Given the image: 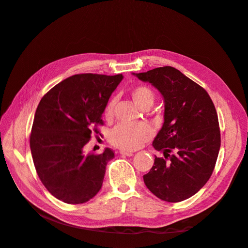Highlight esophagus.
Wrapping results in <instances>:
<instances>
[{"instance_id":"34e87169","label":"esophagus","mask_w":248,"mask_h":248,"mask_svg":"<svg viewBox=\"0 0 248 248\" xmlns=\"http://www.w3.org/2000/svg\"><path fill=\"white\" fill-rule=\"evenodd\" d=\"M120 154L121 155H125V156H132L133 153L132 152H126V151H120Z\"/></svg>"}]
</instances>
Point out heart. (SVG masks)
Instances as JSON below:
<instances>
[{
    "label": "heart",
    "instance_id": "b5f03b06",
    "mask_svg": "<svg viewBox=\"0 0 248 248\" xmlns=\"http://www.w3.org/2000/svg\"><path fill=\"white\" fill-rule=\"evenodd\" d=\"M131 98L134 103L140 108L151 107L155 94L151 89L146 86H139L133 88L130 92ZM114 102L110 101L106 108V116L108 117L111 114ZM153 136L151 127L146 123H134V124H119L117 125L109 136V141L115 147L126 150V151H134L148 141Z\"/></svg>",
    "mask_w": 248,
    "mask_h": 248
}]
</instances>
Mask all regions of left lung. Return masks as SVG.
Returning <instances> with one entry per match:
<instances>
[{
  "label": "left lung",
  "instance_id": "obj_1",
  "mask_svg": "<svg viewBox=\"0 0 248 248\" xmlns=\"http://www.w3.org/2000/svg\"><path fill=\"white\" fill-rule=\"evenodd\" d=\"M158 90L164 121L153 147L156 157L144 182L154 196L170 202L196 194L211 177L220 148L218 117L205 89L178 69L159 67L132 73Z\"/></svg>",
  "mask_w": 248,
  "mask_h": 248
}]
</instances>
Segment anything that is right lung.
<instances>
[{
  "instance_id": "1",
  "label": "right lung",
  "mask_w": 248,
  "mask_h": 248,
  "mask_svg": "<svg viewBox=\"0 0 248 248\" xmlns=\"http://www.w3.org/2000/svg\"><path fill=\"white\" fill-rule=\"evenodd\" d=\"M122 74H76L42 97L30 137L37 174L46 189L67 204H82L100 190L109 148L86 154L85 146L102 124L101 116Z\"/></svg>"
}]
</instances>
